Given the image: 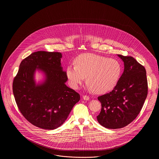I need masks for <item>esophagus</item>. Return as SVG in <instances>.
Wrapping results in <instances>:
<instances>
[{
    "mask_svg": "<svg viewBox=\"0 0 159 159\" xmlns=\"http://www.w3.org/2000/svg\"><path fill=\"white\" fill-rule=\"evenodd\" d=\"M83 98L84 100H89V97L88 95H83Z\"/></svg>",
    "mask_w": 159,
    "mask_h": 159,
    "instance_id": "34e87169",
    "label": "esophagus"
}]
</instances>
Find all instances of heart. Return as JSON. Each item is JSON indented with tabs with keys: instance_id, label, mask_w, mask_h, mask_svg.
Here are the masks:
<instances>
[{
	"instance_id": "b5f03b06",
	"label": "heart",
	"mask_w": 159,
	"mask_h": 159,
	"mask_svg": "<svg viewBox=\"0 0 159 159\" xmlns=\"http://www.w3.org/2000/svg\"><path fill=\"white\" fill-rule=\"evenodd\" d=\"M75 64L68 66L66 70L71 86L77 88L86 77L88 86L97 93L112 90L121 75V65L118 61L94 53L79 55Z\"/></svg>"
}]
</instances>
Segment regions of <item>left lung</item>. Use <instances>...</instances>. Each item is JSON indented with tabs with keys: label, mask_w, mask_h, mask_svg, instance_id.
I'll return each mask as SVG.
<instances>
[{
	"label": "left lung",
	"mask_w": 159,
	"mask_h": 159,
	"mask_svg": "<svg viewBox=\"0 0 159 159\" xmlns=\"http://www.w3.org/2000/svg\"><path fill=\"white\" fill-rule=\"evenodd\" d=\"M125 69L113 90L99 96L101 110L97 120L106 128H124L140 113L148 94L146 70L131 56L118 55Z\"/></svg>",
	"instance_id": "1"
}]
</instances>
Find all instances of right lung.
Instances as JSON below:
<instances>
[{
    "mask_svg": "<svg viewBox=\"0 0 159 159\" xmlns=\"http://www.w3.org/2000/svg\"><path fill=\"white\" fill-rule=\"evenodd\" d=\"M60 52L38 51L24 59L12 83V91L19 110L34 126L55 129L66 121L80 95L65 83L68 78L61 66ZM36 69L46 74V81L36 85Z\"/></svg>",
    "mask_w": 159,
    "mask_h": 159,
    "instance_id": "right-lung-1",
    "label": "right lung"
}]
</instances>
